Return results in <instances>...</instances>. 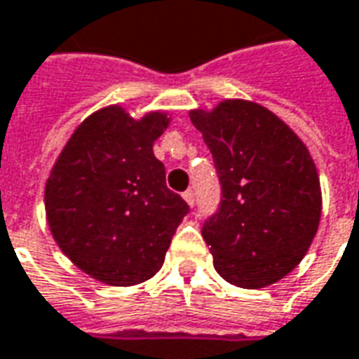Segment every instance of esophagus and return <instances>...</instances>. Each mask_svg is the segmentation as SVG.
Listing matches in <instances>:
<instances>
[{"instance_id":"esophagus-1","label":"esophagus","mask_w":359,"mask_h":359,"mask_svg":"<svg viewBox=\"0 0 359 359\" xmlns=\"http://www.w3.org/2000/svg\"><path fill=\"white\" fill-rule=\"evenodd\" d=\"M184 199L189 207H193V205H195V193H193L191 189H187V191L184 193Z\"/></svg>"}]
</instances>
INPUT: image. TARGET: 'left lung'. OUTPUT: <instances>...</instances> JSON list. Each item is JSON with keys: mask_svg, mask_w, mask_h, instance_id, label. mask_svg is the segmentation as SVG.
Instances as JSON below:
<instances>
[{"mask_svg": "<svg viewBox=\"0 0 359 359\" xmlns=\"http://www.w3.org/2000/svg\"><path fill=\"white\" fill-rule=\"evenodd\" d=\"M210 149L222 199L203 226L218 274L240 288H265L292 273L321 220L319 174L304 141L251 100L191 110Z\"/></svg>", "mask_w": 359, "mask_h": 359, "instance_id": "8db88e82", "label": "left lung"}]
</instances>
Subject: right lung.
I'll return each instance as SVG.
<instances>
[{"mask_svg":"<svg viewBox=\"0 0 359 359\" xmlns=\"http://www.w3.org/2000/svg\"><path fill=\"white\" fill-rule=\"evenodd\" d=\"M166 111L131 118L118 104L73 131L46 182L53 240L83 273L110 286H135L158 273L189 207L166 187L152 144Z\"/></svg>","mask_w":359,"mask_h":359,"instance_id":"obj_1","label":"right lung"}]
</instances>
